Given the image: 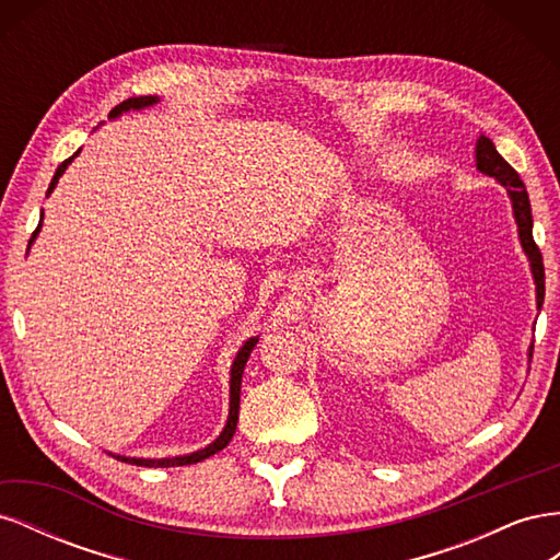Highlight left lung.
Returning a JSON list of instances; mask_svg holds the SVG:
<instances>
[{"label": "left lung", "instance_id": "1", "mask_svg": "<svg viewBox=\"0 0 560 560\" xmlns=\"http://www.w3.org/2000/svg\"><path fill=\"white\" fill-rule=\"evenodd\" d=\"M477 167L481 173L495 177L504 189L510 191L521 243L525 254L530 257L533 276L537 282V308H541V303H545V264H541V252L533 241V212H530V198H528V191H525V184L514 167L498 154L493 140H488L486 135H481L477 142Z\"/></svg>", "mask_w": 560, "mask_h": 560}]
</instances>
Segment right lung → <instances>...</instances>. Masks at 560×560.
Instances as JSON below:
<instances>
[{
	"label": "right lung",
	"mask_w": 560,
	"mask_h": 560,
	"mask_svg": "<svg viewBox=\"0 0 560 560\" xmlns=\"http://www.w3.org/2000/svg\"><path fill=\"white\" fill-rule=\"evenodd\" d=\"M154 103H156V97H151V95H144V97H128V100H124L121 105H116V107L112 109V116H118V114H121V112H128V109H142V107H149V105H154ZM72 159H74V156H70V159L62 161V163L58 165V171H56L54 179H50V186H48V191H46V194H50V191L56 189L58 177L65 173V167L70 165V161H72ZM39 226H42V222H39ZM39 226L35 229V233H32V238H35V235H37ZM30 243H32V241H30ZM257 341H259V338H249V341L241 348L238 358H235V362H233V369H231V411H229V422H226L224 432L219 434V439H217L214 444H210L208 448H202V451H196V453H191V455H182V457H163V460H140V457H118V460H121V463H130V465H142V467H179V465H194V463H200V460H206V457L214 455L217 451L226 448V444L231 442L233 434H235V425H238L243 369H245V362H247V358H249L252 348L257 346Z\"/></svg>",
	"instance_id": "obj_1"
}]
</instances>
